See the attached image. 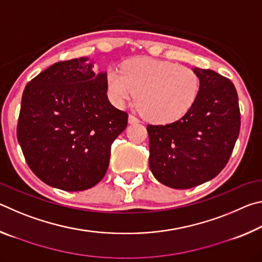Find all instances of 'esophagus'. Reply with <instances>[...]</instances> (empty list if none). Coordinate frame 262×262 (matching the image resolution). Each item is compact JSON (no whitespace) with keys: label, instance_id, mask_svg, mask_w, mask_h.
I'll list each match as a JSON object with an SVG mask.
<instances>
[{"label":"esophagus","instance_id":"obj_1","mask_svg":"<svg viewBox=\"0 0 262 262\" xmlns=\"http://www.w3.org/2000/svg\"><path fill=\"white\" fill-rule=\"evenodd\" d=\"M128 121H129V123H139L140 122V120L139 119H137L135 115H133V114H129V118H128Z\"/></svg>","mask_w":262,"mask_h":262}]
</instances>
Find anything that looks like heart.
Returning a JSON list of instances; mask_svg holds the SVG:
<instances>
[{"mask_svg": "<svg viewBox=\"0 0 262 262\" xmlns=\"http://www.w3.org/2000/svg\"><path fill=\"white\" fill-rule=\"evenodd\" d=\"M107 86L115 103L136 95L141 112L150 121L167 123L180 119L194 105L200 91L198 74L186 66L142 57L107 72Z\"/></svg>", "mask_w": 262, "mask_h": 262, "instance_id": "obj_1", "label": "heart"}]
</instances>
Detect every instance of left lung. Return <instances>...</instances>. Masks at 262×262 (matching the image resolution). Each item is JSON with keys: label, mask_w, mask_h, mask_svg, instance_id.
<instances>
[{"label": "left lung", "mask_w": 262, "mask_h": 262, "mask_svg": "<svg viewBox=\"0 0 262 262\" xmlns=\"http://www.w3.org/2000/svg\"><path fill=\"white\" fill-rule=\"evenodd\" d=\"M200 78L196 100L183 118L148 125L149 166L159 183L176 189L201 185L227 165L241 130L233 83L210 69H193Z\"/></svg>", "instance_id": "1"}]
</instances>
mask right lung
I'll return each mask as SVG.
<instances>
[{
  "instance_id": "right-lung-1",
  "label": "right lung",
  "mask_w": 262,
  "mask_h": 262,
  "mask_svg": "<svg viewBox=\"0 0 262 262\" xmlns=\"http://www.w3.org/2000/svg\"><path fill=\"white\" fill-rule=\"evenodd\" d=\"M106 76L79 57L56 62L26 84L17 140L29 167L52 187L91 188L107 171L128 114L110 103Z\"/></svg>"
}]
</instances>
